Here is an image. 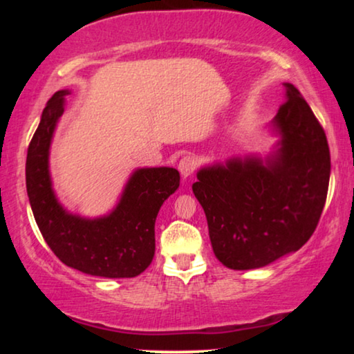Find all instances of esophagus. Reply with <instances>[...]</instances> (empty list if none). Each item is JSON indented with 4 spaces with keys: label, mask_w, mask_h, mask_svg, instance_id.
I'll list each match as a JSON object with an SVG mask.
<instances>
[{
    "label": "esophagus",
    "mask_w": 354,
    "mask_h": 354,
    "mask_svg": "<svg viewBox=\"0 0 354 354\" xmlns=\"http://www.w3.org/2000/svg\"><path fill=\"white\" fill-rule=\"evenodd\" d=\"M195 169H196V158L195 156H190V154H188V156H183L180 161H178V171H180L183 178L190 177Z\"/></svg>",
    "instance_id": "esophagus-1"
}]
</instances>
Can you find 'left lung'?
Returning <instances> with one entry per match:
<instances>
[{
	"label": "left lung",
	"instance_id": "obj_1",
	"mask_svg": "<svg viewBox=\"0 0 354 354\" xmlns=\"http://www.w3.org/2000/svg\"><path fill=\"white\" fill-rule=\"evenodd\" d=\"M283 86V103L268 125L279 138L272 151L201 167L192 187L216 258L234 270L264 268L298 251L326 205V133L301 93L292 84Z\"/></svg>",
	"mask_w": 354,
	"mask_h": 354
}]
</instances>
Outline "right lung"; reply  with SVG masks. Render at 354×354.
Returning <instances> with one entry per match:
<instances>
[{"instance_id":"right-lung-1","label":"right lung","mask_w":354,"mask_h":354,"mask_svg":"<svg viewBox=\"0 0 354 354\" xmlns=\"http://www.w3.org/2000/svg\"><path fill=\"white\" fill-rule=\"evenodd\" d=\"M69 93L59 90L51 96L28 145L26 183L33 217L53 253L69 268L95 277H135L151 264L154 222L180 185V174L174 167L135 169L108 214L84 217L67 211L53 188L50 148Z\"/></svg>"}]
</instances>
